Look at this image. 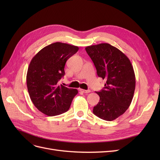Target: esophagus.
<instances>
[{"label":"esophagus","mask_w":160,"mask_h":160,"mask_svg":"<svg viewBox=\"0 0 160 160\" xmlns=\"http://www.w3.org/2000/svg\"><path fill=\"white\" fill-rule=\"evenodd\" d=\"M79 91H82L83 93H89V92H91V91L89 89L85 90V89H79Z\"/></svg>","instance_id":"34e87169"}]
</instances>
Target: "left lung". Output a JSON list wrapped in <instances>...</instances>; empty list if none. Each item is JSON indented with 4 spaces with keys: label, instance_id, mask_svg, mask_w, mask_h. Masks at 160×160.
<instances>
[{
    "label": "left lung",
    "instance_id": "8db88e82",
    "mask_svg": "<svg viewBox=\"0 0 160 160\" xmlns=\"http://www.w3.org/2000/svg\"><path fill=\"white\" fill-rule=\"evenodd\" d=\"M97 70L98 77L106 79L103 89L96 93L99 103L93 113L105 121H113L123 115L129 107L135 88L133 66L128 57L108 43L85 48Z\"/></svg>",
    "mask_w": 160,
    "mask_h": 160
}]
</instances>
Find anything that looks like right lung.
<instances>
[{"instance_id":"right-lung-1","label":"right lung","mask_w":160,"mask_h":160,"mask_svg":"<svg viewBox=\"0 0 160 160\" xmlns=\"http://www.w3.org/2000/svg\"><path fill=\"white\" fill-rule=\"evenodd\" d=\"M78 50L77 46L57 42L32 59L27 74V89L34 105L42 113L55 116L66 112L78 93L75 89L59 84L65 75L67 61Z\"/></svg>"}]
</instances>
